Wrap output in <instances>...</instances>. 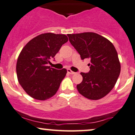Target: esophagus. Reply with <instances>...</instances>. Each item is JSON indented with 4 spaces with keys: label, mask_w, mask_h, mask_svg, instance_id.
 Listing matches in <instances>:
<instances>
[{
    "label": "esophagus",
    "mask_w": 135,
    "mask_h": 135,
    "mask_svg": "<svg viewBox=\"0 0 135 135\" xmlns=\"http://www.w3.org/2000/svg\"><path fill=\"white\" fill-rule=\"evenodd\" d=\"M68 73L69 74H76V73H74V72H73V71H71L70 69H68Z\"/></svg>",
    "instance_id": "obj_1"
}]
</instances>
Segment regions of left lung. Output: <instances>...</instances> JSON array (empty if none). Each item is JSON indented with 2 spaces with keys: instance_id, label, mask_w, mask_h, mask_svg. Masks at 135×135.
I'll return each instance as SVG.
<instances>
[{
  "instance_id": "8db88e82",
  "label": "left lung",
  "mask_w": 135,
  "mask_h": 135,
  "mask_svg": "<svg viewBox=\"0 0 135 135\" xmlns=\"http://www.w3.org/2000/svg\"><path fill=\"white\" fill-rule=\"evenodd\" d=\"M69 42L82 60L90 59V70L81 73L83 81L78 91L90 100H99L115 86L121 72V64L114 46L108 39L93 32L68 34Z\"/></svg>"
}]
</instances>
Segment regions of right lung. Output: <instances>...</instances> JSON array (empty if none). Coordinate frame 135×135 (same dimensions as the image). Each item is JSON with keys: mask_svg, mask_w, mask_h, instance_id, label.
I'll use <instances>...</instances> for the list:
<instances>
[{"mask_svg": "<svg viewBox=\"0 0 135 135\" xmlns=\"http://www.w3.org/2000/svg\"><path fill=\"white\" fill-rule=\"evenodd\" d=\"M68 41L65 35L43 33L23 47L17 58L16 73L19 83L28 95L45 100L56 93L67 70H57L47 64Z\"/></svg>", "mask_w": 135, "mask_h": 135, "instance_id": "obj_1", "label": "right lung"}]
</instances>
